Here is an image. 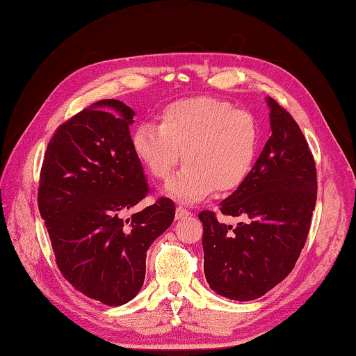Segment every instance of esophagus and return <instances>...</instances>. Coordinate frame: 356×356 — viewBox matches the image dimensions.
<instances>
[{
    "label": "esophagus",
    "mask_w": 356,
    "mask_h": 356,
    "mask_svg": "<svg viewBox=\"0 0 356 356\" xmlns=\"http://www.w3.org/2000/svg\"><path fill=\"white\" fill-rule=\"evenodd\" d=\"M192 213H190L188 210H186V208L183 205H178L177 210H175V218L177 219H183V218H187V216H190Z\"/></svg>",
    "instance_id": "obj_1"
}]
</instances>
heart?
I'll return each mask as SVG.
<instances>
[{
	"instance_id": "1",
	"label": "heart",
	"mask_w": 356,
	"mask_h": 356,
	"mask_svg": "<svg viewBox=\"0 0 356 356\" xmlns=\"http://www.w3.org/2000/svg\"><path fill=\"white\" fill-rule=\"evenodd\" d=\"M133 152L157 179H168L181 161L186 166L166 186V195L197 202L214 190L232 192L245 183L259 148V129L249 111L216 98L170 102L157 125L140 124L133 133Z\"/></svg>"
}]
</instances>
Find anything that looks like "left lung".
I'll return each instance as SVG.
<instances>
[{
  "label": "left lung",
  "mask_w": 356,
  "mask_h": 356,
  "mask_svg": "<svg viewBox=\"0 0 356 356\" xmlns=\"http://www.w3.org/2000/svg\"><path fill=\"white\" fill-rule=\"evenodd\" d=\"M272 136L248 179L220 202L222 214L248 220L220 223L214 211L204 225V272L210 289L232 300L261 298L294 268L308 237L317 199L313 154L296 120L272 98Z\"/></svg>",
  "instance_id": "8db88e82"
}]
</instances>
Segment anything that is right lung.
<instances>
[{
	"instance_id": "add662e5",
	"label": "right lung",
	"mask_w": 356,
	"mask_h": 356,
	"mask_svg": "<svg viewBox=\"0 0 356 356\" xmlns=\"http://www.w3.org/2000/svg\"><path fill=\"white\" fill-rule=\"evenodd\" d=\"M133 116L118 99L76 113L49 140L39 181V211L58 270L75 290L110 307L140 291L146 250L175 218L169 197L125 218L151 192L133 152Z\"/></svg>"
}]
</instances>
